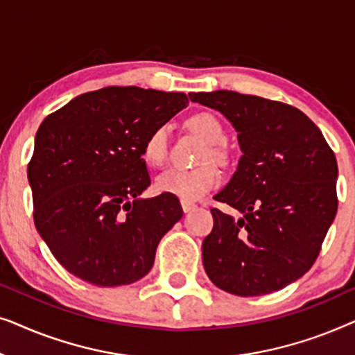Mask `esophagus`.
<instances>
[{
	"mask_svg": "<svg viewBox=\"0 0 355 355\" xmlns=\"http://www.w3.org/2000/svg\"><path fill=\"white\" fill-rule=\"evenodd\" d=\"M181 205H182L184 213H189L191 210H193V208H196V203H192L189 200H181Z\"/></svg>",
	"mask_w": 355,
	"mask_h": 355,
	"instance_id": "esophagus-1",
	"label": "esophagus"
}]
</instances>
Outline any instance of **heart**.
Returning a JSON list of instances; mask_svg holds the SVG:
<instances>
[{
  "label": "heart",
  "instance_id": "1",
  "mask_svg": "<svg viewBox=\"0 0 355 355\" xmlns=\"http://www.w3.org/2000/svg\"><path fill=\"white\" fill-rule=\"evenodd\" d=\"M189 129L200 135L210 145L203 155V162H225L226 155L220 145L226 142V132L220 121L210 113L193 114L187 121ZM169 148V129L166 124L158 125L144 142V158L152 166H162L168 158ZM220 182V174L210 164L196 169L169 168L157 178L155 186L159 192L171 193L182 200H197L215 189Z\"/></svg>",
  "mask_w": 355,
  "mask_h": 355
}]
</instances>
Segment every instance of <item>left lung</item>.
<instances>
[{
  "label": "left lung",
  "instance_id": "1",
  "mask_svg": "<svg viewBox=\"0 0 355 355\" xmlns=\"http://www.w3.org/2000/svg\"><path fill=\"white\" fill-rule=\"evenodd\" d=\"M237 130L242 157L211 208L202 244L208 278L250 297L286 288L312 268L338 211V163L322 130L294 106L231 90L189 94Z\"/></svg>",
  "mask_w": 355,
  "mask_h": 355
}]
</instances>
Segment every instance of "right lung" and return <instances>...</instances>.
I'll return each instance as SVG.
<instances>
[{
    "instance_id": "obj_1",
    "label": "right lung",
    "mask_w": 355,
    "mask_h": 355,
    "mask_svg": "<svg viewBox=\"0 0 355 355\" xmlns=\"http://www.w3.org/2000/svg\"><path fill=\"white\" fill-rule=\"evenodd\" d=\"M187 105L179 92L105 87L43 119L27 168L33 221L69 273L114 288L152 270L182 207L171 193L139 197L150 186L144 142Z\"/></svg>"
}]
</instances>
